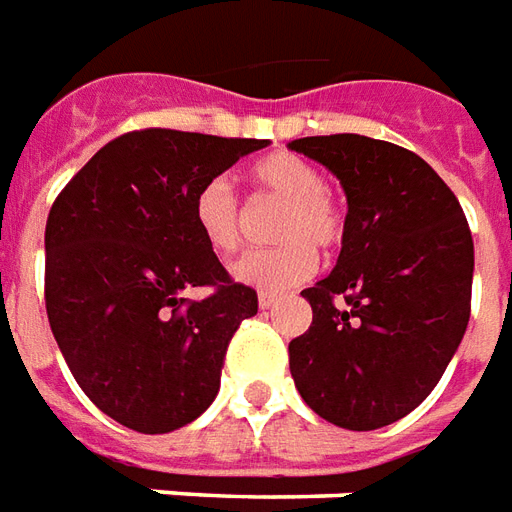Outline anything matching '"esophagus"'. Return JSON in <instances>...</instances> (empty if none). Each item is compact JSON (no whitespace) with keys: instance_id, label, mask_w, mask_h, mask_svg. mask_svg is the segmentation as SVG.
I'll use <instances>...</instances> for the list:
<instances>
[{"instance_id":"obj_1","label":"esophagus","mask_w":512,"mask_h":512,"mask_svg":"<svg viewBox=\"0 0 512 512\" xmlns=\"http://www.w3.org/2000/svg\"><path fill=\"white\" fill-rule=\"evenodd\" d=\"M278 300H281V297L273 295V292H262V295H259V308H262V311H267V308L278 306Z\"/></svg>"}]
</instances>
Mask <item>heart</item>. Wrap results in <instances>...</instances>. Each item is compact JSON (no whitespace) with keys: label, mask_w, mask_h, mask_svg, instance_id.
Segmentation results:
<instances>
[{"label":"heart","mask_w":512,"mask_h":512,"mask_svg":"<svg viewBox=\"0 0 512 512\" xmlns=\"http://www.w3.org/2000/svg\"><path fill=\"white\" fill-rule=\"evenodd\" d=\"M250 181L259 195L284 204L273 228V239L281 245L256 250L234 264L239 284L281 292L308 281L317 273V253L333 250L344 239V215L333 195L325 190V173L314 162L273 151L250 168ZM192 223L206 248L217 256H231L242 245L245 220L231 184L226 179H209L192 198Z\"/></svg>","instance_id":"1"}]
</instances>
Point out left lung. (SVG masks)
<instances>
[{
  "mask_svg": "<svg viewBox=\"0 0 512 512\" xmlns=\"http://www.w3.org/2000/svg\"><path fill=\"white\" fill-rule=\"evenodd\" d=\"M347 195L342 253L303 289L314 320L289 342L300 397L344 430L397 422L436 389L471 314L474 242L455 192L408 148L364 134L289 143Z\"/></svg>",
  "mask_w": 512,
  "mask_h": 512,
  "instance_id": "8db88e82",
  "label": "left lung"
}]
</instances>
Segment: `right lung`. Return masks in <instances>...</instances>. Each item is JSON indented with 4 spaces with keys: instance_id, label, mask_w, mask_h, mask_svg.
Here are the masks:
<instances>
[{
    "instance_id": "add662e5",
    "label": "right lung",
    "mask_w": 512,
    "mask_h": 512,
    "mask_svg": "<svg viewBox=\"0 0 512 512\" xmlns=\"http://www.w3.org/2000/svg\"><path fill=\"white\" fill-rule=\"evenodd\" d=\"M267 140L140 129L110 140L46 220V314L90 402L137 433L179 430L212 405L239 322L234 284L192 223V198ZM213 292L192 301L186 292Z\"/></svg>"
}]
</instances>
